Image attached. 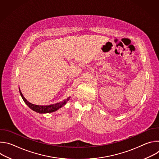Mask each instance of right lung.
<instances>
[{"label": "right lung", "mask_w": 159, "mask_h": 159, "mask_svg": "<svg viewBox=\"0 0 159 159\" xmlns=\"http://www.w3.org/2000/svg\"><path fill=\"white\" fill-rule=\"evenodd\" d=\"M19 89V93L20 94V96L22 97V99L25 101V102L26 104V105L30 108L33 111L40 113V114H44V113H49V112H55L56 111H57L58 109H59L60 108H61V107H63L64 105H65V104L66 103V102L69 101L70 98V97H69L66 99H65L62 102H60L56 104H51V105H48V106H40V105H36L34 104H32L31 102H30L28 101H27L25 98L22 95L20 89Z\"/></svg>", "instance_id": "obj_1"}]
</instances>
